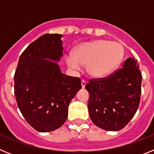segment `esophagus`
Returning <instances> with one entry per match:
<instances>
[{"label":"esophagus","instance_id":"1","mask_svg":"<svg viewBox=\"0 0 154 154\" xmlns=\"http://www.w3.org/2000/svg\"><path fill=\"white\" fill-rule=\"evenodd\" d=\"M81 84H82V88H85V85H86V81L84 79H82Z\"/></svg>","mask_w":154,"mask_h":154}]
</instances>
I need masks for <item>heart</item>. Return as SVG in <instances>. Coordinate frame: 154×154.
I'll return each mask as SVG.
<instances>
[{
	"label": "heart",
	"mask_w": 154,
	"mask_h": 154,
	"mask_svg": "<svg viewBox=\"0 0 154 154\" xmlns=\"http://www.w3.org/2000/svg\"><path fill=\"white\" fill-rule=\"evenodd\" d=\"M124 58V48L120 43L108 40H96L82 43L76 48L73 55L66 58L72 69L87 65V72L95 78L112 73L119 67Z\"/></svg>",
	"instance_id": "obj_1"
}]
</instances>
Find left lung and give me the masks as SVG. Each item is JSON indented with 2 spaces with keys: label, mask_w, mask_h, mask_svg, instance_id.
<instances>
[{
  "label": "left lung",
  "mask_w": 154,
  "mask_h": 154,
  "mask_svg": "<svg viewBox=\"0 0 154 154\" xmlns=\"http://www.w3.org/2000/svg\"><path fill=\"white\" fill-rule=\"evenodd\" d=\"M137 59L127 58L106 78L92 79L85 85L89 93V116L98 127L122 130L135 115L140 102L142 74Z\"/></svg>",
  "instance_id": "8db88e82"
}]
</instances>
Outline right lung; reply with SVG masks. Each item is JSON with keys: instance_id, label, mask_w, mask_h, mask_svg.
Instances as JSON below:
<instances>
[{"instance_id": "1", "label": "right lung", "mask_w": 154, "mask_h": 154, "mask_svg": "<svg viewBox=\"0 0 154 154\" xmlns=\"http://www.w3.org/2000/svg\"><path fill=\"white\" fill-rule=\"evenodd\" d=\"M62 37L45 34L30 44L20 56L14 74L17 106L38 132L53 131L64 124L69 103L82 88L79 78L62 74L55 62L62 56Z\"/></svg>"}]
</instances>
